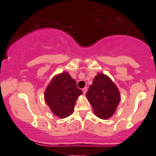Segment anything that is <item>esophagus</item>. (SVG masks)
<instances>
[{"label": "esophagus", "mask_w": 156, "mask_h": 156, "mask_svg": "<svg viewBox=\"0 0 156 156\" xmlns=\"http://www.w3.org/2000/svg\"><path fill=\"white\" fill-rule=\"evenodd\" d=\"M87 87H85V88L83 89V94H85L86 93H87Z\"/></svg>", "instance_id": "34e87169"}]
</instances>
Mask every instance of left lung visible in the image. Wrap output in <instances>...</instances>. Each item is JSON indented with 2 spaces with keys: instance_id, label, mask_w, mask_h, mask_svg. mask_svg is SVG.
<instances>
[{
  "instance_id": "obj_1",
  "label": "left lung",
  "mask_w": 156,
  "mask_h": 156,
  "mask_svg": "<svg viewBox=\"0 0 156 156\" xmlns=\"http://www.w3.org/2000/svg\"><path fill=\"white\" fill-rule=\"evenodd\" d=\"M94 114L100 119L111 118L117 110L121 97L119 89L107 75L98 73L86 94Z\"/></svg>"
}]
</instances>
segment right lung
Segmentation results:
<instances>
[{"label": "right lung", "instance_id": "right-lung-1", "mask_svg": "<svg viewBox=\"0 0 156 156\" xmlns=\"http://www.w3.org/2000/svg\"><path fill=\"white\" fill-rule=\"evenodd\" d=\"M83 92L77 88L76 81L67 72L52 78L44 92V101L54 115L60 119L73 114L78 98Z\"/></svg>", "mask_w": 156, "mask_h": 156}]
</instances>
